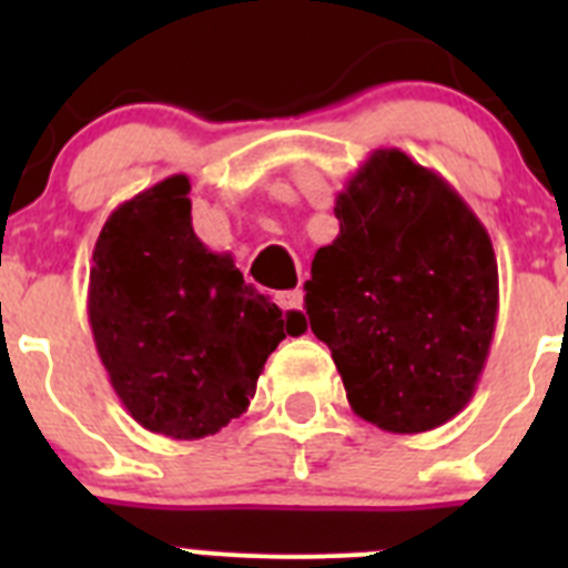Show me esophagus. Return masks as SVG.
Listing matches in <instances>:
<instances>
[{"mask_svg": "<svg viewBox=\"0 0 568 568\" xmlns=\"http://www.w3.org/2000/svg\"><path fill=\"white\" fill-rule=\"evenodd\" d=\"M278 304L281 310H287V313H298V310H304V290L295 287L287 290V293H278Z\"/></svg>", "mask_w": 568, "mask_h": 568, "instance_id": "obj_1", "label": "esophagus"}]
</instances>
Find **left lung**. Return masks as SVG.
<instances>
[{
	"instance_id": "left-lung-1",
	"label": "left lung",
	"mask_w": 568,
	"mask_h": 568,
	"mask_svg": "<svg viewBox=\"0 0 568 568\" xmlns=\"http://www.w3.org/2000/svg\"><path fill=\"white\" fill-rule=\"evenodd\" d=\"M335 219L338 235L304 284L310 327L358 418L384 433H429L469 404L489 358V233L444 175L395 148L355 170Z\"/></svg>"
}]
</instances>
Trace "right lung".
Instances as JSON below:
<instances>
[{
    "mask_svg": "<svg viewBox=\"0 0 568 568\" xmlns=\"http://www.w3.org/2000/svg\"><path fill=\"white\" fill-rule=\"evenodd\" d=\"M187 193L179 173L119 204L88 284L90 329L115 395L144 429L175 440L215 435L247 413L293 318L284 324L233 255L204 247Z\"/></svg>",
    "mask_w": 568,
    "mask_h": 568,
    "instance_id": "add662e5",
    "label": "right lung"
}]
</instances>
